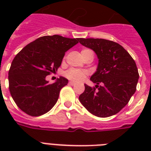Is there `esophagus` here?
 Wrapping results in <instances>:
<instances>
[{"label": "esophagus", "instance_id": "1", "mask_svg": "<svg viewBox=\"0 0 151 151\" xmlns=\"http://www.w3.org/2000/svg\"><path fill=\"white\" fill-rule=\"evenodd\" d=\"M69 84H70V85H76V83L74 82V81H70V82H69Z\"/></svg>", "mask_w": 151, "mask_h": 151}]
</instances>
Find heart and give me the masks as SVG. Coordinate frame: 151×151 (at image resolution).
I'll use <instances>...</instances> for the list:
<instances>
[{
    "label": "heart",
    "mask_w": 151,
    "mask_h": 151,
    "mask_svg": "<svg viewBox=\"0 0 151 151\" xmlns=\"http://www.w3.org/2000/svg\"><path fill=\"white\" fill-rule=\"evenodd\" d=\"M88 49H85V50H82V52H85V51H87ZM66 77L70 79V80L75 81H81L82 80H84L86 76V73L84 72V71L79 70H75V69H71V70H69L66 73Z\"/></svg>",
    "instance_id": "b5f03b06"
}]
</instances>
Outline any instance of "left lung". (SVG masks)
Masks as SVG:
<instances>
[{
	"label": "left lung",
	"instance_id": "8db88e82",
	"mask_svg": "<svg viewBox=\"0 0 151 151\" xmlns=\"http://www.w3.org/2000/svg\"><path fill=\"white\" fill-rule=\"evenodd\" d=\"M78 41L94 51L99 59L96 71L90 78L96 85L91 88L85 85V91L79 96L81 103L97 117L116 114L136 92L139 79L136 62L122 45L112 41L99 38H78Z\"/></svg>",
	"mask_w": 151,
	"mask_h": 151
}]
</instances>
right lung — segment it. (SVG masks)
<instances>
[{"label":"right lung","instance_id":"right-lung-1","mask_svg":"<svg viewBox=\"0 0 151 151\" xmlns=\"http://www.w3.org/2000/svg\"><path fill=\"white\" fill-rule=\"evenodd\" d=\"M78 38L44 36L25 46L13 59L8 72L9 90L16 105L30 116H41L56 103L59 92L67 85L63 77L48 84L46 76L57 71L65 52Z\"/></svg>","mask_w":151,"mask_h":151}]
</instances>
